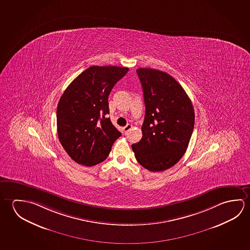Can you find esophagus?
<instances>
[{
    "label": "esophagus",
    "instance_id": "34e87169",
    "mask_svg": "<svg viewBox=\"0 0 250 250\" xmlns=\"http://www.w3.org/2000/svg\"><path fill=\"white\" fill-rule=\"evenodd\" d=\"M131 128H132V125H130V124H128L126 126H125L123 128L124 133H125V135H126L127 133H128V131H130Z\"/></svg>",
    "mask_w": 250,
    "mask_h": 250
}]
</instances>
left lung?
<instances>
[{"mask_svg":"<svg viewBox=\"0 0 250 250\" xmlns=\"http://www.w3.org/2000/svg\"><path fill=\"white\" fill-rule=\"evenodd\" d=\"M144 92L143 137L131 146L136 160L151 172H161L179 162L188 146L194 110L182 86L161 70H137Z\"/></svg>","mask_w":250,"mask_h":250,"instance_id":"1","label":"left lung"}]
</instances>
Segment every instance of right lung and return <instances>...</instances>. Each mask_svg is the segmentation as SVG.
<instances>
[{
  "label": "right lung",
  "mask_w": 250,
  "mask_h": 250,
  "mask_svg": "<svg viewBox=\"0 0 250 250\" xmlns=\"http://www.w3.org/2000/svg\"><path fill=\"white\" fill-rule=\"evenodd\" d=\"M129 69L90 66L75 78L57 109L58 139L77 163L92 167L105 160L121 132L112 125L108 98Z\"/></svg>",
  "instance_id": "add662e5"
}]
</instances>
